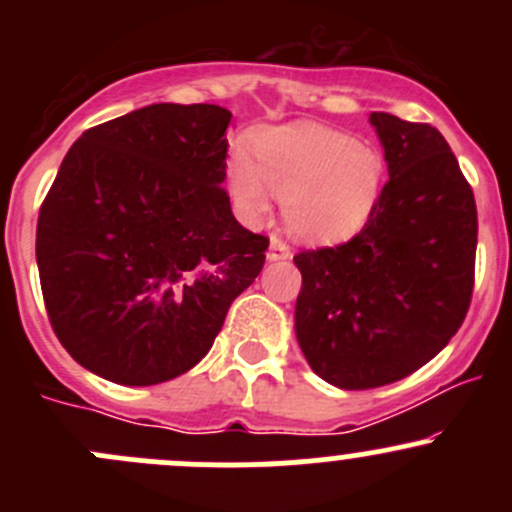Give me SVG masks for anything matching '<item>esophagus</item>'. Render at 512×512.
Listing matches in <instances>:
<instances>
[{"label": "esophagus", "instance_id": "1", "mask_svg": "<svg viewBox=\"0 0 512 512\" xmlns=\"http://www.w3.org/2000/svg\"><path fill=\"white\" fill-rule=\"evenodd\" d=\"M292 252H289V245L282 240L280 235L270 237V250H267V260L270 262H280V260H289Z\"/></svg>", "mask_w": 512, "mask_h": 512}]
</instances>
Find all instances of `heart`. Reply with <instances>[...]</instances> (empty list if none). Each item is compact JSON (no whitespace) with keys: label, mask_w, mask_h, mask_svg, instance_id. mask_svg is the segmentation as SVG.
<instances>
[{"label":"heart","mask_w":512,"mask_h":512,"mask_svg":"<svg viewBox=\"0 0 512 512\" xmlns=\"http://www.w3.org/2000/svg\"><path fill=\"white\" fill-rule=\"evenodd\" d=\"M227 183L242 213L260 218L270 193L287 203L289 230L312 242L354 237L376 210L384 183V160L347 133L312 123L260 133L255 163L235 153Z\"/></svg>","instance_id":"heart-1"}]
</instances>
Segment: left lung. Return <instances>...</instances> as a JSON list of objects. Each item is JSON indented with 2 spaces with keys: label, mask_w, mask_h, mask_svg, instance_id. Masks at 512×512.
<instances>
[{
  "label": "left lung",
  "mask_w": 512,
  "mask_h": 512,
  "mask_svg": "<svg viewBox=\"0 0 512 512\" xmlns=\"http://www.w3.org/2000/svg\"><path fill=\"white\" fill-rule=\"evenodd\" d=\"M389 180L359 235L294 255V332L304 359L339 389H376L441 352L471 307L476 198L428 123L369 116Z\"/></svg>",
  "instance_id": "obj_1"
}]
</instances>
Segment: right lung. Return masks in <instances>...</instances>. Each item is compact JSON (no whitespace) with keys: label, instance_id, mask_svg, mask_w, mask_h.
<instances>
[{"label":"right lung","instance_id":"right-lung-1","mask_svg":"<svg viewBox=\"0 0 512 512\" xmlns=\"http://www.w3.org/2000/svg\"><path fill=\"white\" fill-rule=\"evenodd\" d=\"M213 103H153L71 146L36 223L46 314L84 369L153 386L213 347L270 245L225 188L227 123Z\"/></svg>","mask_w":512,"mask_h":512}]
</instances>
